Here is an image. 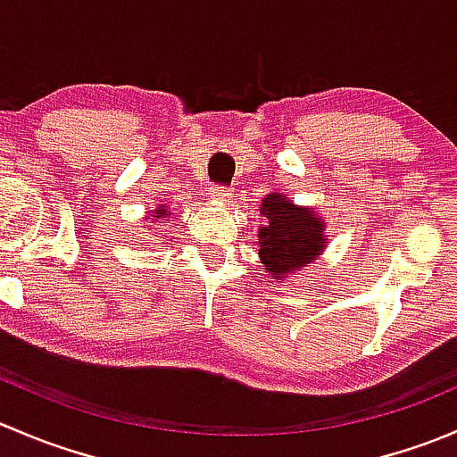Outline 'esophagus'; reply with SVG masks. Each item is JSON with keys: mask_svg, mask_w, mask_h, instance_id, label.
<instances>
[{"mask_svg": "<svg viewBox=\"0 0 457 457\" xmlns=\"http://www.w3.org/2000/svg\"><path fill=\"white\" fill-rule=\"evenodd\" d=\"M212 196H214L216 201H229L232 199V187H228V186H214L212 187V192H210Z\"/></svg>", "mask_w": 457, "mask_h": 457, "instance_id": "esophagus-1", "label": "esophagus"}]
</instances>
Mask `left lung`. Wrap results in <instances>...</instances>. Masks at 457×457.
Segmentation results:
<instances>
[{"label":"left lung","mask_w":457,"mask_h":457,"mask_svg":"<svg viewBox=\"0 0 457 457\" xmlns=\"http://www.w3.org/2000/svg\"><path fill=\"white\" fill-rule=\"evenodd\" d=\"M262 214L270 225L261 228L258 243H261L262 267L280 278L292 271L294 267H305L322 250V220L312 214L310 207H294L292 203L280 199L278 195H270L262 201Z\"/></svg>","instance_id":"8db88e82"}]
</instances>
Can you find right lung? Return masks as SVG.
Instances as JSON below:
<instances>
[{
	"instance_id": "obj_1",
	"label": "right lung",
	"mask_w": 457,
	"mask_h": 457,
	"mask_svg": "<svg viewBox=\"0 0 457 457\" xmlns=\"http://www.w3.org/2000/svg\"><path fill=\"white\" fill-rule=\"evenodd\" d=\"M154 214H156V219H168V212H165V205H161L159 210L154 212Z\"/></svg>"
}]
</instances>
